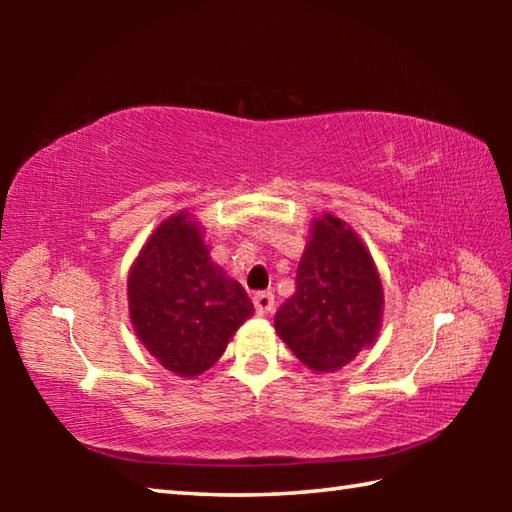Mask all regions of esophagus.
Segmentation results:
<instances>
[{"instance_id":"obj_1","label":"esophagus","mask_w":512,"mask_h":512,"mask_svg":"<svg viewBox=\"0 0 512 512\" xmlns=\"http://www.w3.org/2000/svg\"><path fill=\"white\" fill-rule=\"evenodd\" d=\"M253 302H255V309L257 314H268V311H273V305H275V296L271 291H259L253 296Z\"/></svg>"}]
</instances>
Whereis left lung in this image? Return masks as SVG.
<instances>
[{"label":"left lung","instance_id":"8db88e82","mask_svg":"<svg viewBox=\"0 0 512 512\" xmlns=\"http://www.w3.org/2000/svg\"><path fill=\"white\" fill-rule=\"evenodd\" d=\"M384 289L368 248L348 223L323 214L298 264L296 293L277 309L275 329L314 372H334L377 341Z\"/></svg>","mask_w":512,"mask_h":512}]
</instances>
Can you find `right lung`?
Listing matches in <instances>:
<instances>
[{"label": "right lung", "instance_id": "add662e5", "mask_svg": "<svg viewBox=\"0 0 512 512\" xmlns=\"http://www.w3.org/2000/svg\"><path fill=\"white\" fill-rule=\"evenodd\" d=\"M128 311L160 366L196 377L219 361L255 309L244 287L212 262L192 214L180 212L153 230L133 262Z\"/></svg>", "mask_w": 512, "mask_h": 512}]
</instances>
